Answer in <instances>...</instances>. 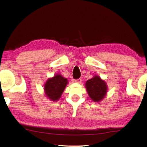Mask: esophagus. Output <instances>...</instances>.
Returning a JSON list of instances; mask_svg holds the SVG:
<instances>
[{
    "mask_svg": "<svg viewBox=\"0 0 147 147\" xmlns=\"http://www.w3.org/2000/svg\"><path fill=\"white\" fill-rule=\"evenodd\" d=\"M81 80H82L81 78H78V79H76L75 80H74V82H78V83H80V82H81Z\"/></svg>",
    "mask_w": 147,
    "mask_h": 147,
    "instance_id": "esophagus-1",
    "label": "esophagus"
}]
</instances>
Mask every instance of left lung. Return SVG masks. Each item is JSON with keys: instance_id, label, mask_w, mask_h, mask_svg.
<instances>
[{"instance_id": "8db88e82", "label": "left lung", "mask_w": 147, "mask_h": 147, "mask_svg": "<svg viewBox=\"0 0 147 147\" xmlns=\"http://www.w3.org/2000/svg\"><path fill=\"white\" fill-rule=\"evenodd\" d=\"M88 96L94 102H100L107 92V85L98 76L88 80L85 84Z\"/></svg>"}]
</instances>
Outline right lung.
<instances>
[{"label": "right lung", "mask_w": 147, "mask_h": 147, "mask_svg": "<svg viewBox=\"0 0 147 147\" xmlns=\"http://www.w3.org/2000/svg\"><path fill=\"white\" fill-rule=\"evenodd\" d=\"M67 83V78L61 74H56L45 82V93L51 100H58L61 98Z\"/></svg>", "instance_id": "right-lung-1"}]
</instances>
